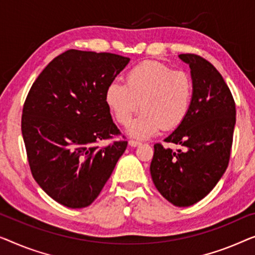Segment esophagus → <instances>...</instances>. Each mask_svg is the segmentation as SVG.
I'll use <instances>...</instances> for the list:
<instances>
[{
	"mask_svg": "<svg viewBox=\"0 0 255 255\" xmlns=\"http://www.w3.org/2000/svg\"><path fill=\"white\" fill-rule=\"evenodd\" d=\"M128 143H129V145H130V146H138L139 144H141V142L135 141V139H130V141H129Z\"/></svg>",
	"mask_w": 255,
	"mask_h": 255,
	"instance_id": "esophagus-1",
	"label": "esophagus"
}]
</instances>
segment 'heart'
<instances>
[{"instance_id":"1","label":"heart","mask_w":255,"mask_h":255,"mask_svg":"<svg viewBox=\"0 0 255 255\" xmlns=\"http://www.w3.org/2000/svg\"><path fill=\"white\" fill-rule=\"evenodd\" d=\"M192 99V77L152 60L136 64L127 73L126 84L114 81L105 92L107 106L123 126L131 123L142 106V113L129 128L130 135L137 138H148L162 128L171 130L180 126Z\"/></svg>"}]
</instances>
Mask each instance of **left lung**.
<instances>
[{"label":"left lung","mask_w":255,"mask_h":255,"mask_svg":"<svg viewBox=\"0 0 255 255\" xmlns=\"http://www.w3.org/2000/svg\"><path fill=\"white\" fill-rule=\"evenodd\" d=\"M191 67L193 99L180 126L164 139L184 146L177 152L153 145L150 173L156 188L175 207H189L211 192L230 160L236 103L218 70L204 57L186 53Z\"/></svg>","instance_id":"1"}]
</instances>
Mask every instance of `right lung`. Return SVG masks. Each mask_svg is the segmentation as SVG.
Masks as SVG:
<instances>
[{
	"mask_svg": "<svg viewBox=\"0 0 255 255\" xmlns=\"http://www.w3.org/2000/svg\"><path fill=\"white\" fill-rule=\"evenodd\" d=\"M129 57L68 49L54 57L32 84L23 106L21 134L31 173L64 207L90 206L102 192L127 141L105 92Z\"/></svg>",
	"mask_w": 255,
	"mask_h": 255,
	"instance_id": "add662e5",
	"label": "right lung"
}]
</instances>
